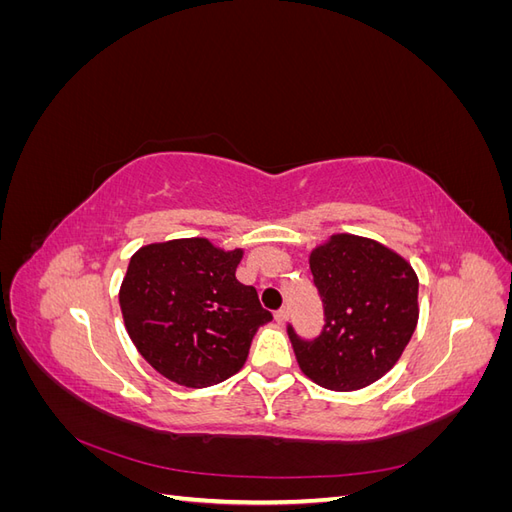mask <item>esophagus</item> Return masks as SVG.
Wrapping results in <instances>:
<instances>
[{"mask_svg": "<svg viewBox=\"0 0 512 512\" xmlns=\"http://www.w3.org/2000/svg\"><path fill=\"white\" fill-rule=\"evenodd\" d=\"M286 320H288V309H286V307L277 309V312H275V322H277V324H284Z\"/></svg>", "mask_w": 512, "mask_h": 512, "instance_id": "obj_1", "label": "esophagus"}]
</instances>
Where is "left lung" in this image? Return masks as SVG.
<instances>
[{
	"instance_id": "left-lung-1",
	"label": "left lung",
	"mask_w": 512,
	"mask_h": 512,
	"mask_svg": "<svg viewBox=\"0 0 512 512\" xmlns=\"http://www.w3.org/2000/svg\"><path fill=\"white\" fill-rule=\"evenodd\" d=\"M309 269L327 324L314 342L288 329L297 363L322 389H365L393 369L410 342L418 322V277L391 247L348 232L316 245Z\"/></svg>"
}]
</instances>
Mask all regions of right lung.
Listing matches in <instances>:
<instances>
[{"mask_svg":"<svg viewBox=\"0 0 512 512\" xmlns=\"http://www.w3.org/2000/svg\"><path fill=\"white\" fill-rule=\"evenodd\" d=\"M241 247L205 237L134 252L119 288L123 324L143 359L188 389H207L243 367L258 327L273 320L254 286L237 280Z\"/></svg>","mask_w":512,"mask_h":512,"instance_id":"add662e5","label":"right lung"}]
</instances>
